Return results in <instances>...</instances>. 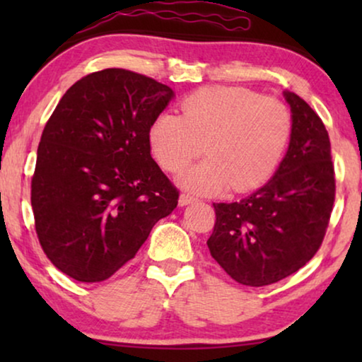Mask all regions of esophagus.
<instances>
[{"label": "esophagus", "instance_id": "34e87169", "mask_svg": "<svg viewBox=\"0 0 362 362\" xmlns=\"http://www.w3.org/2000/svg\"><path fill=\"white\" fill-rule=\"evenodd\" d=\"M194 201H197V199L191 194H181L180 196V206H187V204H191V202H194Z\"/></svg>", "mask_w": 362, "mask_h": 362}]
</instances>
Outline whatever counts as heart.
<instances>
[{
  "label": "heart",
  "instance_id": "b5f03b06",
  "mask_svg": "<svg viewBox=\"0 0 362 362\" xmlns=\"http://www.w3.org/2000/svg\"><path fill=\"white\" fill-rule=\"evenodd\" d=\"M181 110L158 115L148 140L153 156L171 173L185 170L204 145L209 158L180 177L196 192L260 186L279 168L293 132L284 102L244 87L201 88L182 100Z\"/></svg>",
  "mask_w": 362,
  "mask_h": 362
}]
</instances>
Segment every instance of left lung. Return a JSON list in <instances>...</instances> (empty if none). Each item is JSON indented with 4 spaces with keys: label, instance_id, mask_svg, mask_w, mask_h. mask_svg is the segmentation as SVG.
I'll use <instances>...</instances> for the list:
<instances>
[{
    "label": "left lung",
    "instance_id": "obj_1",
    "mask_svg": "<svg viewBox=\"0 0 362 362\" xmlns=\"http://www.w3.org/2000/svg\"><path fill=\"white\" fill-rule=\"evenodd\" d=\"M293 132L272 180L237 202H214L207 247L226 274L265 286L295 274L325 239L334 204V166L325 123L293 92H285Z\"/></svg>",
    "mask_w": 362,
    "mask_h": 362
}]
</instances>
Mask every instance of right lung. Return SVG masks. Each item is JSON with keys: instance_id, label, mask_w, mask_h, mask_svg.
Segmentation results:
<instances>
[{"instance_id": "right-lung-1", "label": "right lung", "mask_w": 362, "mask_h": 362, "mask_svg": "<svg viewBox=\"0 0 362 362\" xmlns=\"http://www.w3.org/2000/svg\"><path fill=\"white\" fill-rule=\"evenodd\" d=\"M173 95L151 77L105 69L57 103L37 146L31 206L39 244L62 274L107 280L177 206L148 140Z\"/></svg>"}]
</instances>
